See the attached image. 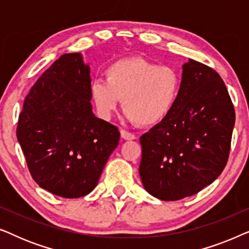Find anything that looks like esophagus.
<instances>
[{
	"mask_svg": "<svg viewBox=\"0 0 249 249\" xmlns=\"http://www.w3.org/2000/svg\"><path fill=\"white\" fill-rule=\"evenodd\" d=\"M120 134H121V137L125 139V141H134V139L136 138L134 134H131V132H129L127 130H124V129L120 130Z\"/></svg>",
	"mask_w": 249,
	"mask_h": 249,
	"instance_id": "34e87169",
	"label": "esophagus"
}]
</instances>
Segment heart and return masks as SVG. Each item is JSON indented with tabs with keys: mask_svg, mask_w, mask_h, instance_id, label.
Returning <instances> with one entry per match:
<instances>
[{
	"mask_svg": "<svg viewBox=\"0 0 249 249\" xmlns=\"http://www.w3.org/2000/svg\"><path fill=\"white\" fill-rule=\"evenodd\" d=\"M180 88L176 69L132 56L111 63L105 69V80H94L89 93L101 118L110 119L122 100L129 121L151 127L171 114Z\"/></svg>",
	"mask_w": 249,
	"mask_h": 249,
	"instance_id": "1",
	"label": "heart"
}]
</instances>
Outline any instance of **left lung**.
<instances>
[{
    "mask_svg": "<svg viewBox=\"0 0 249 249\" xmlns=\"http://www.w3.org/2000/svg\"><path fill=\"white\" fill-rule=\"evenodd\" d=\"M234 108L211 68L188 60L171 114L139 138L146 192L161 200L193 196L215 180L229 158Z\"/></svg>",
    "mask_w": 249,
    "mask_h": 249,
    "instance_id": "8db88e82",
    "label": "left lung"
}]
</instances>
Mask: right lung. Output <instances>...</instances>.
Wrapping results in <instances>:
<instances>
[{
  "label": "right lung",
  "instance_id": "right-lung-1",
  "mask_svg": "<svg viewBox=\"0 0 249 249\" xmlns=\"http://www.w3.org/2000/svg\"><path fill=\"white\" fill-rule=\"evenodd\" d=\"M90 69L81 53L61 55L44 71L23 101L17 138L33 179L64 198L96 187L120 132L95 117Z\"/></svg>",
  "mask_w": 249,
  "mask_h": 249
}]
</instances>
